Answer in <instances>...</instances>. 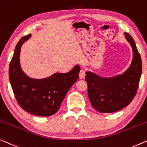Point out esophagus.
I'll return each mask as SVG.
<instances>
[{"label": "esophagus", "instance_id": "esophagus-1", "mask_svg": "<svg viewBox=\"0 0 147 147\" xmlns=\"http://www.w3.org/2000/svg\"><path fill=\"white\" fill-rule=\"evenodd\" d=\"M85 75H86V74H85V71H84V70L83 69L80 70V73H79V77L80 79H83V78L85 77Z\"/></svg>", "mask_w": 147, "mask_h": 147}]
</instances>
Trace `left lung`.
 I'll use <instances>...</instances> for the list:
<instances>
[{
    "instance_id": "1",
    "label": "left lung",
    "mask_w": 147,
    "mask_h": 147,
    "mask_svg": "<svg viewBox=\"0 0 147 147\" xmlns=\"http://www.w3.org/2000/svg\"><path fill=\"white\" fill-rule=\"evenodd\" d=\"M133 50L131 64L121 74L102 77L92 72L86 73L88 96L92 106L101 113H112L125 108L136 95L142 73L141 58L134 39L124 33Z\"/></svg>"
}]
</instances>
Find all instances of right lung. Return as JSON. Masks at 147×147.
<instances>
[{"label":"right lung","instance_id":"1","mask_svg":"<svg viewBox=\"0 0 147 147\" xmlns=\"http://www.w3.org/2000/svg\"><path fill=\"white\" fill-rule=\"evenodd\" d=\"M31 36L23 37L17 43L10 63L9 79L18 104L24 110L47 117L59 110L68 91L78 80L80 67L76 65L68 73H56L41 79L29 77L22 69L20 55L22 45Z\"/></svg>","mask_w":147,"mask_h":147}]
</instances>
